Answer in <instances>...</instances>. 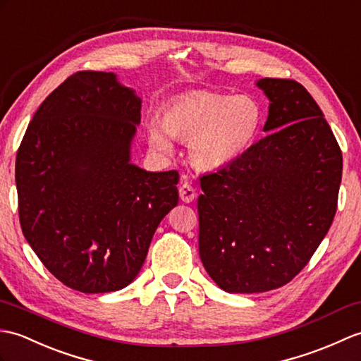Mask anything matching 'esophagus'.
I'll return each mask as SVG.
<instances>
[{
  "mask_svg": "<svg viewBox=\"0 0 361 361\" xmlns=\"http://www.w3.org/2000/svg\"><path fill=\"white\" fill-rule=\"evenodd\" d=\"M179 196L183 202H193L196 199V190L195 187L191 185L188 182H183L182 185L179 187Z\"/></svg>",
  "mask_w": 361,
  "mask_h": 361,
  "instance_id": "esophagus-1",
  "label": "esophagus"
}]
</instances>
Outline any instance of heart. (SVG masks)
<instances>
[{"mask_svg": "<svg viewBox=\"0 0 361 361\" xmlns=\"http://www.w3.org/2000/svg\"><path fill=\"white\" fill-rule=\"evenodd\" d=\"M262 125V109L250 95L195 92L170 103L162 122L147 123L151 147L168 154L171 137L190 140L188 154L199 170L226 168L247 153Z\"/></svg>", "mask_w": 361, "mask_h": 361, "instance_id": "heart-1", "label": "heart"}]
</instances>
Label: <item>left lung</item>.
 <instances>
[{
    "label": "left lung",
    "instance_id": "8db88e82",
    "mask_svg": "<svg viewBox=\"0 0 361 361\" xmlns=\"http://www.w3.org/2000/svg\"><path fill=\"white\" fill-rule=\"evenodd\" d=\"M256 86L270 100L269 134L236 162L199 178V255L230 293L292 281L329 231L341 183V149L306 87L284 78Z\"/></svg>",
    "mask_w": 361,
    "mask_h": 361
}]
</instances>
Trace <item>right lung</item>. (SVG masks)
Masks as SVG:
<instances>
[{"instance_id":"add662e5","label":"right lung","mask_w":361,"mask_h":361,"mask_svg":"<svg viewBox=\"0 0 361 361\" xmlns=\"http://www.w3.org/2000/svg\"><path fill=\"white\" fill-rule=\"evenodd\" d=\"M142 100L113 72L80 71L39 105L15 162L23 235L71 289H123L178 205L179 173L131 164Z\"/></svg>"}]
</instances>
